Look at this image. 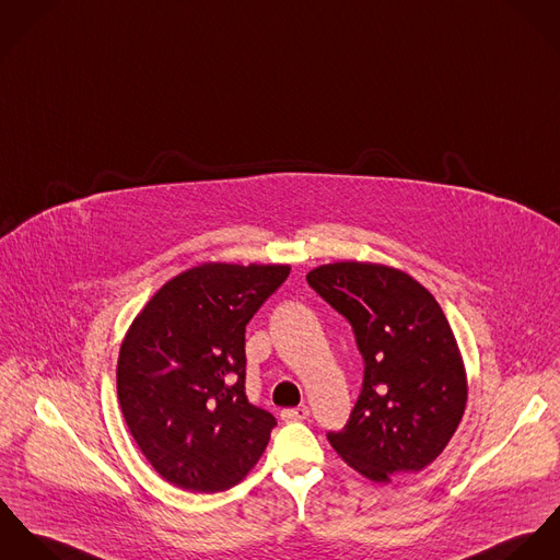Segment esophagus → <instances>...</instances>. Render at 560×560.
I'll return each mask as SVG.
<instances>
[{
    "mask_svg": "<svg viewBox=\"0 0 560 560\" xmlns=\"http://www.w3.org/2000/svg\"><path fill=\"white\" fill-rule=\"evenodd\" d=\"M310 417V408L307 406H299V408H288L281 412V419L285 423H294V421H305Z\"/></svg>",
    "mask_w": 560,
    "mask_h": 560,
    "instance_id": "1",
    "label": "esophagus"
}]
</instances>
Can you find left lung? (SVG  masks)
<instances>
[{"label": "left lung", "instance_id": "left-lung-1", "mask_svg": "<svg viewBox=\"0 0 560 560\" xmlns=\"http://www.w3.org/2000/svg\"><path fill=\"white\" fill-rule=\"evenodd\" d=\"M307 281L352 324L365 361L352 415L328 442L375 483L423 470L455 434L468 399L464 361L440 305L404 270L372 261L324 264Z\"/></svg>", "mask_w": 560, "mask_h": 560}]
</instances>
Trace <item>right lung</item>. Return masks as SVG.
<instances>
[{"instance_id":"right-lung-1","label":"right lung","mask_w":560,"mask_h":560,"mask_svg":"<svg viewBox=\"0 0 560 560\" xmlns=\"http://www.w3.org/2000/svg\"><path fill=\"white\" fill-rule=\"evenodd\" d=\"M285 264L208 261L170 279L132 319L118 359L126 425L172 486L214 494L261 457L275 417L245 395V328Z\"/></svg>"}]
</instances>
